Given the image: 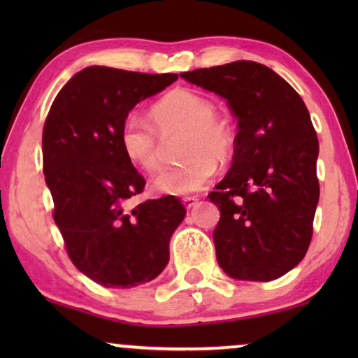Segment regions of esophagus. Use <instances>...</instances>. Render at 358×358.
<instances>
[{
    "label": "esophagus",
    "mask_w": 358,
    "mask_h": 358,
    "mask_svg": "<svg viewBox=\"0 0 358 358\" xmlns=\"http://www.w3.org/2000/svg\"><path fill=\"white\" fill-rule=\"evenodd\" d=\"M197 202H199V197H195V195H190V197L182 199V203L185 205V208H192Z\"/></svg>",
    "instance_id": "esophagus-1"
}]
</instances>
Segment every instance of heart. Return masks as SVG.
Returning a JSON list of instances; mask_svg holds the SVG:
<instances>
[{
	"label": "heart",
	"instance_id": "obj_1",
	"mask_svg": "<svg viewBox=\"0 0 358 358\" xmlns=\"http://www.w3.org/2000/svg\"><path fill=\"white\" fill-rule=\"evenodd\" d=\"M153 127L130 114L120 129L122 150L130 163L146 173L163 164V142L180 136L176 155L182 158L153 180L161 194L187 195L203 189L218 163L234 153L236 134L227 119L215 114L213 102L190 90H174L150 109Z\"/></svg>",
	"mask_w": 358,
	"mask_h": 358
}]
</instances>
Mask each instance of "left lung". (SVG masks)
Here are the masks:
<instances>
[{"label": "left lung", "instance_id": "obj_1", "mask_svg": "<svg viewBox=\"0 0 358 358\" xmlns=\"http://www.w3.org/2000/svg\"><path fill=\"white\" fill-rule=\"evenodd\" d=\"M227 99L238 119L233 164L208 194L220 267L238 280L268 282L305 257L320 200V143L300 94L271 68L238 60L180 73Z\"/></svg>", "mask_w": 358, "mask_h": 358}]
</instances>
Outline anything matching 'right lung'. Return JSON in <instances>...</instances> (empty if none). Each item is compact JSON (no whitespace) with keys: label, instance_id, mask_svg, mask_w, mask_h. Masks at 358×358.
<instances>
[{"label":"right lung","instance_id":"obj_1","mask_svg":"<svg viewBox=\"0 0 358 358\" xmlns=\"http://www.w3.org/2000/svg\"><path fill=\"white\" fill-rule=\"evenodd\" d=\"M176 80L174 73L87 66L62 87L43 125V176L68 257L107 288L158 277L187 212L174 195L127 207L146 182L120 145L129 112Z\"/></svg>","mask_w":358,"mask_h":358}]
</instances>
